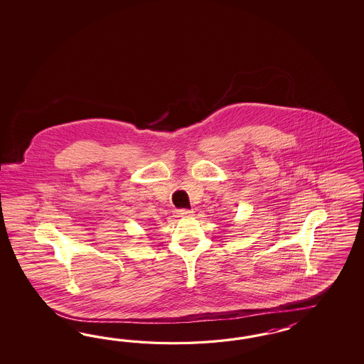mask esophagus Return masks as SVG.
<instances>
[{
  "label": "esophagus",
  "instance_id": "34e87169",
  "mask_svg": "<svg viewBox=\"0 0 364 364\" xmlns=\"http://www.w3.org/2000/svg\"><path fill=\"white\" fill-rule=\"evenodd\" d=\"M176 215L178 218H189L193 215V210H176Z\"/></svg>",
  "mask_w": 364,
  "mask_h": 364
}]
</instances>
